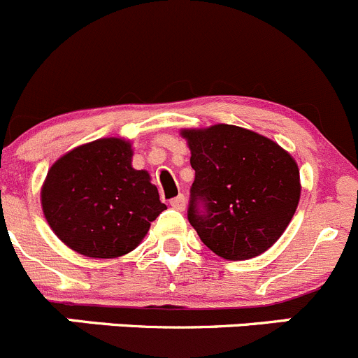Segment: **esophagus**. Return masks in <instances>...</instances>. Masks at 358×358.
<instances>
[{
    "label": "esophagus",
    "instance_id": "esophagus-1",
    "mask_svg": "<svg viewBox=\"0 0 358 358\" xmlns=\"http://www.w3.org/2000/svg\"><path fill=\"white\" fill-rule=\"evenodd\" d=\"M171 205L176 210H184V208H186V196H184V194H178L176 198H172Z\"/></svg>",
    "mask_w": 358,
    "mask_h": 358
}]
</instances>
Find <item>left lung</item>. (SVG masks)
<instances>
[{"label":"left lung","mask_w":358,"mask_h":358,"mask_svg":"<svg viewBox=\"0 0 358 358\" xmlns=\"http://www.w3.org/2000/svg\"><path fill=\"white\" fill-rule=\"evenodd\" d=\"M194 180L187 221L201 242L229 261L270 249L299 203V169L277 143L235 125L182 130Z\"/></svg>","instance_id":"left-lung-1"}]
</instances>
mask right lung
<instances>
[{"label":"right lung","mask_w":358,"mask_h":358,"mask_svg":"<svg viewBox=\"0 0 358 358\" xmlns=\"http://www.w3.org/2000/svg\"><path fill=\"white\" fill-rule=\"evenodd\" d=\"M132 144L118 137L74 148L48 171L41 207L55 235L87 257L136 249L167 208L146 171L132 167Z\"/></svg>","instance_id":"add662e5"}]
</instances>
